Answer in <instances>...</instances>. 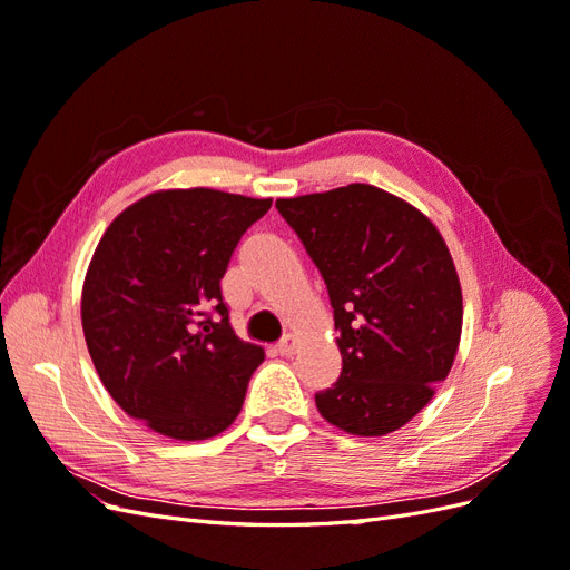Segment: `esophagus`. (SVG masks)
<instances>
[{
	"instance_id": "esophagus-1",
	"label": "esophagus",
	"mask_w": 570,
	"mask_h": 570,
	"mask_svg": "<svg viewBox=\"0 0 570 570\" xmlns=\"http://www.w3.org/2000/svg\"><path fill=\"white\" fill-rule=\"evenodd\" d=\"M278 354L281 356H295V352H297V337L295 335H285L281 342H278Z\"/></svg>"
}]
</instances>
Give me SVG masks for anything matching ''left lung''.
Listing matches in <instances>:
<instances>
[{"label":"left lung","instance_id":"obj_1","mask_svg":"<svg viewBox=\"0 0 570 570\" xmlns=\"http://www.w3.org/2000/svg\"><path fill=\"white\" fill-rule=\"evenodd\" d=\"M275 206L318 266L340 331L342 373L316 394L318 413L350 435L394 433L433 400L459 352L450 247L416 206L366 183Z\"/></svg>","mask_w":570,"mask_h":570}]
</instances>
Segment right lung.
Here are the masks:
<instances>
[{"label": "right lung", "instance_id": "right-lung-1", "mask_svg": "<svg viewBox=\"0 0 570 570\" xmlns=\"http://www.w3.org/2000/svg\"><path fill=\"white\" fill-rule=\"evenodd\" d=\"M273 199L159 189L120 212L85 273L80 318L114 402L170 440L230 428L264 350L239 340L220 278ZM214 307L218 320L205 316Z\"/></svg>", "mask_w": 570, "mask_h": 570}]
</instances>
